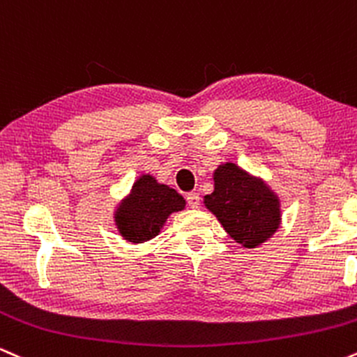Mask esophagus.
Listing matches in <instances>:
<instances>
[{
  "label": "esophagus",
  "instance_id": "34e87169",
  "mask_svg": "<svg viewBox=\"0 0 357 357\" xmlns=\"http://www.w3.org/2000/svg\"><path fill=\"white\" fill-rule=\"evenodd\" d=\"M186 202L190 204L191 208H195V210H198L199 208V203H202V198H199V195L196 191H191L186 195Z\"/></svg>",
  "mask_w": 357,
  "mask_h": 357
}]
</instances>
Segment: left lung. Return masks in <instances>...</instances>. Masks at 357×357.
Instances as JSON below:
<instances>
[{
    "label": "left lung",
    "mask_w": 357,
    "mask_h": 357,
    "mask_svg": "<svg viewBox=\"0 0 357 357\" xmlns=\"http://www.w3.org/2000/svg\"><path fill=\"white\" fill-rule=\"evenodd\" d=\"M215 190L204 196V206L218 218L228 235L245 248H257L280 227V199L264 179L233 162L213 173Z\"/></svg>",
    "instance_id": "left-lung-1"
}]
</instances>
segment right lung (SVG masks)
<instances>
[{
	"instance_id": "obj_1",
	"label": "right lung",
	"mask_w": 357,
	"mask_h": 357,
	"mask_svg": "<svg viewBox=\"0 0 357 357\" xmlns=\"http://www.w3.org/2000/svg\"><path fill=\"white\" fill-rule=\"evenodd\" d=\"M184 206L186 202L178 191L158 183L151 174H142L119 204L114 220L122 238L144 243L159 235L171 213L181 211Z\"/></svg>"
}]
</instances>
